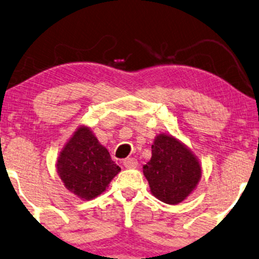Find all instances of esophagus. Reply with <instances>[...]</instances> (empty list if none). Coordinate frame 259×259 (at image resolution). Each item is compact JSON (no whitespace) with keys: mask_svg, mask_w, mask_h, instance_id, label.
<instances>
[{"mask_svg":"<svg viewBox=\"0 0 259 259\" xmlns=\"http://www.w3.org/2000/svg\"><path fill=\"white\" fill-rule=\"evenodd\" d=\"M123 164L125 168H136L137 164H139V162H137L135 157H127L123 161Z\"/></svg>","mask_w":259,"mask_h":259,"instance_id":"obj_1","label":"esophagus"}]
</instances>
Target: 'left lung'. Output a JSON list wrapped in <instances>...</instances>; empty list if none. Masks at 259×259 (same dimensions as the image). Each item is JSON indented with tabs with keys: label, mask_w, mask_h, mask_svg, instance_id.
<instances>
[{
	"label": "left lung",
	"mask_w": 259,
	"mask_h": 259,
	"mask_svg": "<svg viewBox=\"0 0 259 259\" xmlns=\"http://www.w3.org/2000/svg\"><path fill=\"white\" fill-rule=\"evenodd\" d=\"M143 174L158 200L177 205L196 187L201 167L184 144L171 136L158 135L151 146V158L143 167Z\"/></svg>",
	"instance_id": "1"
}]
</instances>
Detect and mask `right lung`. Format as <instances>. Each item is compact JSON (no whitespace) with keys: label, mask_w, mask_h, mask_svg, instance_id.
I'll return each instance as SVG.
<instances>
[{"label":"right lung","mask_w":259,"mask_h":259,"mask_svg":"<svg viewBox=\"0 0 259 259\" xmlns=\"http://www.w3.org/2000/svg\"><path fill=\"white\" fill-rule=\"evenodd\" d=\"M58 173L68 191L81 199H92L108 187L120 168L89 127H79L61 151Z\"/></svg>","instance_id":"right-lung-1"}]
</instances>
